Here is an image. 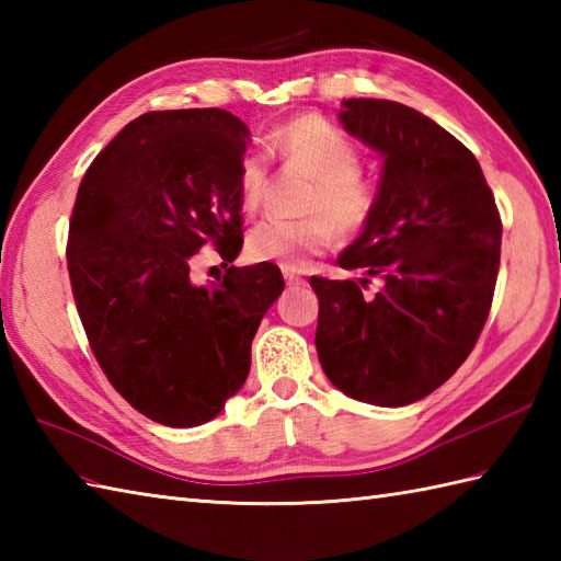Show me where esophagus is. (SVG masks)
Instances as JSON below:
<instances>
[{"instance_id": "obj_1", "label": "esophagus", "mask_w": 561, "mask_h": 561, "mask_svg": "<svg viewBox=\"0 0 561 561\" xmlns=\"http://www.w3.org/2000/svg\"><path fill=\"white\" fill-rule=\"evenodd\" d=\"M284 279H287V287H304V284H306L301 274L294 272V270H284Z\"/></svg>"}]
</instances>
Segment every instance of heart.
<instances>
[{
	"mask_svg": "<svg viewBox=\"0 0 561 561\" xmlns=\"http://www.w3.org/2000/svg\"><path fill=\"white\" fill-rule=\"evenodd\" d=\"M272 149L289 169L313 178L301 221L265 219L248 236V255L284 270H304L342 236L359 233L376 207L374 185L359 175V147L340 127L318 115H299L272 137ZM272 185L270 163L248 153L238 169V190L245 211H257Z\"/></svg>",
	"mask_w": 561,
	"mask_h": 561,
	"instance_id": "b5f03b06",
	"label": "heart"
}]
</instances>
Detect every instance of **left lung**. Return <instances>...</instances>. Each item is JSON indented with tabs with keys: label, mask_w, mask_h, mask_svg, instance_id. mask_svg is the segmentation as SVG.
I'll list each match as a JSON object with an SVG mask.
<instances>
[{
	"label": "left lung",
	"mask_w": 561,
	"mask_h": 561,
	"mask_svg": "<svg viewBox=\"0 0 561 561\" xmlns=\"http://www.w3.org/2000/svg\"><path fill=\"white\" fill-rule=\"evenodd\" d=\"M340 123L383 157L376 207L337 257L385 282L311 277L316 350L330 383L380 408L426 398L458 371L490 316L502 219L478 159L432 117L383 99H347Z\"/></svg>",
	"instance_id": "left-lung-1"
}]
</instances>
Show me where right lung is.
I'll return each instance as SVG.
<instances>
[{
    "label": "right lung",
    "mask_w": 561,
    "mask_h": 561,
    "mask_svg": "<svg viewBox=\"0 0 561 561\" xmlns=\"http://www.w3.org/2000/svg\"><path fill=\"white\" fill-rule=\"evenodd\" d=\"M243 121L219 108L153 111L125 125L79 185L67 267L91 352L149 420H214L250 371V344L279 299L277 265L229 267L197 284L202 248L224 265L243 248Z\"/></svg>",
    "instance_id": "obj_1"
}]
</instances>
